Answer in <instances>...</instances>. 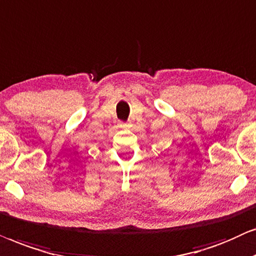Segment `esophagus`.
I'll use <instances>...</instances> for the list:
<instances>
[{"label": "esophagus", "mask_w": 256, "mask_h": 256, "mask_svg": "<svg viewBox=\"0 0 256 256\" xmlns=\"http://www.w3.org/2000/svg\"><path fill=\"white\" fill-rule=\"evenodd\" d=\"M120 126H122V128H128V124H122Z\"/></svg>", "instance_id": "esophagus-1"}]
</instances>
